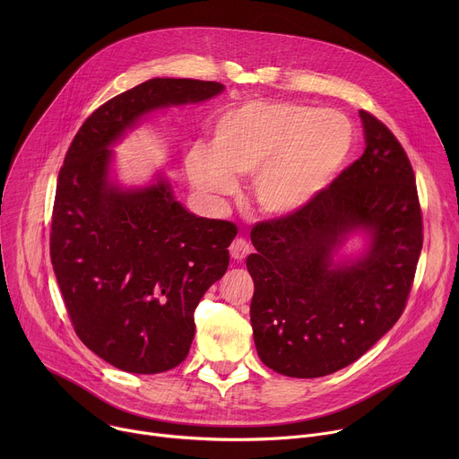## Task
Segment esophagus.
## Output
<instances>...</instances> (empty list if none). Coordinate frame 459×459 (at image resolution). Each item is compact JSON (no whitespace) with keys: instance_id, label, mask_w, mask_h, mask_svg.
Here are the masks:
<instances>
[{"instance_id":"1","label":"esophagus","mask_w":459,"mask_h":459,"mask_svg":"<svg viewBox=\"0 0 459 459\" xmlns=\"http://www.w3.org/2000/svg\"><path fill=\"white\" fill-rule=\"evenodd\" d=\"M230 255L234 259H245L248 254H250V243L243 238H236L232 243H230Z\"/></svg>"}]
</instances>
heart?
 <instances>
[{
	"label": "heart",
	"mask_w": 459,
	"mask_h": 459,
	"mask_svg": "<svg viewBox=\"0 0 459 459\" xmlns=\"http://www.w3.org/2000/svg\"><path fill=\"white\" fill-rule=\"evenodd\" d=\"M352 145L349 119L298 101H252L227 110L214 126L212 151L194 145L186 169L207 195L236 190L232 176H254L257 205L287 216L331 183Z\"/></svg>",
	"instance_id": "1"
}]
</instances>
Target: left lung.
Listing matches in <instances>:
<instances>
[{"label":"left lung","mask_w":459,"mask_h":459,"mask_svg":"<svg viewBox=\"0 0 459 459\" xmlns=\"http://www.w3.org/2000/svg\"><path fill=\"white\" fill-rule=\"evenodd\" d=\"M365 152L298 212L252 227L250 323L259 359L290 377L333 374L361 358L405 310L423 247L411 160L367 110ZM369 248L333 264L349 233Z\"/></svg>","instance_id":"left-lung-1"}]
</instances>
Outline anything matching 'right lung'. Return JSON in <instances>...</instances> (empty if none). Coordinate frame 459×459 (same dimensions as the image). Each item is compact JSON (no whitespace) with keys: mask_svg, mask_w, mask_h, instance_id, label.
<instances>
[{"mask_svg":"<svg viewBox=\"0 0 459 459\" xmlns=\"http://www.w3.org/2000/svg\"><path fill=\"white\" fill-rule=\"evenodd\" d=\"M221 83L154 78L98 107L57 174L50 261L78 338L134 374L178 367L194 310L229 267L236 225L190 214L169 183L121 190L108 181L112 145L143 114L205 101Z\"/></svg>","mask_w":459,"mask_h":459,"instance_id":"add662e5","label":"right lung"}]
</instances>
